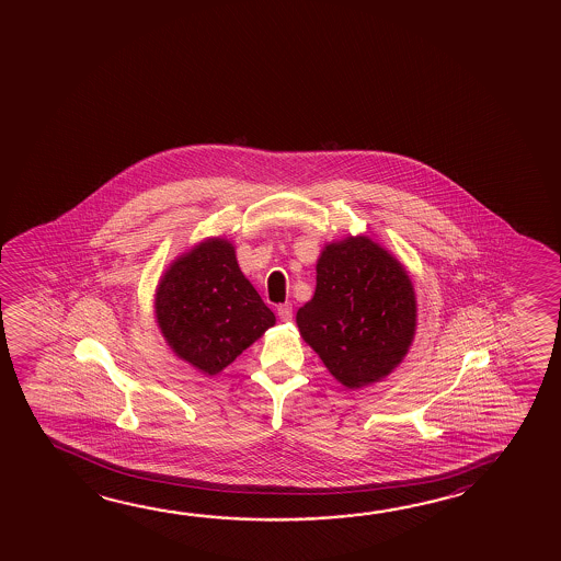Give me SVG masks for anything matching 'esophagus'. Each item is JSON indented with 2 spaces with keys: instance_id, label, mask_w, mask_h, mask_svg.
I'll return each mask as SVG.
<instances>
[{
  "instance_id": "34e87169",
  "label": "esophagus",
  "mask_w": 561,
  "mask_h": 561,
  "mask_svg": "<svg viewBox=\"0 0 561 561\" xmlns=\"http://www.w3.org/2000/svg\"><path fill=\"white\" fill-rule=\"evenodd\" d=\"M277 314H279L282 321H291L294 319V307H291V304L279 305L277 307Z\"/></svg>"
}]
</instances>
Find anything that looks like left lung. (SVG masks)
<instances>
[{"mask_svg": "<svg viewBox=\"0 0 561 561\" xmlns=\"http://www.w3.org/2000/svg\"><path fill=\"white\" fill-rule=\"evenodd\" d=\"M297 327L348 389L376 383L403 362L416 329V297L403 264L368 237L327 244L311 301Z\"/></svg>", "mask_w": 561, "mask_h": 561, "instance_id": "left-lung-1", "label": "left lung"}]
</instances>
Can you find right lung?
Wrapping results in <instances>:
<instances>
[{
    "label": "right lung",
    "mask_w": 561,
    "mask_h": 561,
    "mask_svg": "<svg viewBox=\"0 0 561 561\" xmlns=\"http://www.w3.org/2000/svg\"><path fill=\"white\" fill-rule=\"evenodd\" d=\"M160 332L178 358L207 376L232 364L276 324L240 272L227 239H207L175 257L154 295Z\"/></svg>",
    "instance_id": "right-lung-1"
}]
</instances>
